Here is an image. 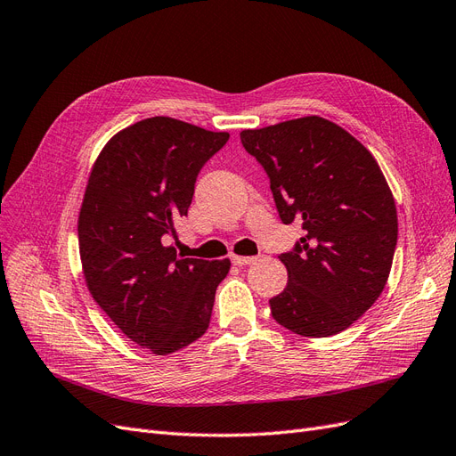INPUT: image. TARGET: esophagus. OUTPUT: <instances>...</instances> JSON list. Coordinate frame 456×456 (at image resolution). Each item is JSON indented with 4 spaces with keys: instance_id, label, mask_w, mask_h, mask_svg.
I'll return each mask as SVG.
<instances>
[{
    "instance_id": "esophagus-1",
    "label": "esophagus",
    "mask_w": 456,
    "mask_h": 456,
    "mask_svg": "<svg viewBox=\"0 0 456 456\" xmlns=\"http://www.w3.org/2000/svg\"><path fill=\"white\" fill-rule=\"evenodd\" d=\"M256 260V256H240V255H232V262L236 266H247V265H253Z\"/></svg>"
}]
</instances>
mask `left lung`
<instances>
[{
  "mask_svg": "<svg viewBox=\"0 0 456 456\" xmlns=\"http://www.w3.org/2000/svg\"><path fill=\"white\" fill-rule=\"evenodd\" d=\"M240 136L268 173L280 218L305 230L280 256L289 281L270 298L273 320L302 337L337 335L375 305L388 281L397 243L392 190L370 151L325 118Z\"/></svg>",
  "mask_w": 456,
  "mask_h": 456,
  "instance_id": "8db88e82",
  "label": "left lung"
}]
</instances>
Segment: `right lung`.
<instances>
[{
    "instance_id": "right-lung-1",
    "label": "right lung",
    "mask_w": 456,
    "mask_h": 456,
    "mask_svg": "<svg viewBox=\"0 0 456 456\" xmlns=\"http://www.w3.org/2000/svg\"><path fill=\"white\" fill-rule=\"evenodd\" d=\"M228 139L156 116L116 133L91 169L77 218L86 283L121 333L151 354H173L205 333L230 272L228 258H181L167 245L200 169Z\"/></svg>"
}]
</instances>
